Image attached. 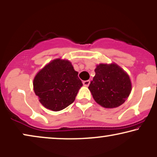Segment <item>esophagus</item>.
I'll return each instance as SVG.
<instances>
[{
    "label": "esophagus",
    "instance_id": "esophagus-1",
    "mask_svg": "<svg viewBox=\"0 0 157 157\" xmlns=\"http://www.w3.org/2000/svg\"><path fill=\"white\" fill-rule=\"evenodd\" d=\"M83 85L85 87H87L88 85H90V80H85V81H83Z\"/></svg>",
    "mask_w": 157,
    "mask_h": 157
}]
</instances>
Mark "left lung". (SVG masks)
I'll return each mask as SVG.
<instances>
[{
    "instance_id": "obj_1",
    "label": "left lung",
    "mask_w": 157,
    "mask_h": 157,
    "mask_svg": "<svg viewBox=\"0 0 157 157\" xmlns=\"http://www.w3.org/2000/svg\"><path fill=\"white\" fill-rule=\"evenodd\" d=\"M88 88L97 103L106 108L122 105L131 91L128 75L116 64H100Z\"/></svg>"
}]
</instances>
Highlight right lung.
Here are the masks:
<instances>
[{
    "mask_svg": "<svg viewBox=\"0 0 157 157\" xmlns=\"http://www.w3.org/2000/svg\"><path fill=\"white\" fill-rule=\"evenodd\" d=\"M77 75L68 60L50 62L33 79V90L39 102L53 111H59L72 104L82 86Z\"/></svg>",
    "mask_w": 157,
    "mask_h": 157,
    "instance_id": "add662e5",
    "label": "right lung"
}]
</instances>
